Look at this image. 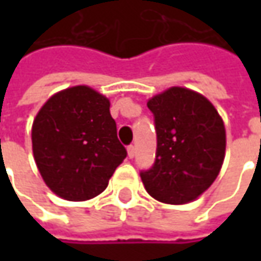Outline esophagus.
Here are the masks:
<instances>
[{
  "mask_svg": "<svg viewBox=\"0 0 261 261\" xmlns=\"http://www.w3.org/2000/svg\"><path fill=\"white\" fill-rule=\"evenodd\" d=\"M136 154V149L135 146L134 145H129L127 146V155H129V158H134Z\"/></svg>",
  "mask_w": 261,
  "mask_h": 261,
  "instance_id": "esophagus-1",
  "label": "esophagus"
}]
</instances>
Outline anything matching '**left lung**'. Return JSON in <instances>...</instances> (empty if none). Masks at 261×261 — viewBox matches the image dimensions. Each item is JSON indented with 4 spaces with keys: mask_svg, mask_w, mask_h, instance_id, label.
<instances>
[{
    "mask_svg": "<svg viewBox=\"0 0 261 261\" xmlns=\"http://www.w3.org/2000/svg\"><path fill=\"white\" fill-rule=\"evenodd\" d=\"M156 132L155 161L141 170L154 199L183 205L215 181L225 155V127L203 95L173 87L148 101Z\"/></svg>",
    "mask_w": 261,
    "mask_h": 261,
    "instance_id": "8db88e82",
    "label": "left lung"
}]
</instances>
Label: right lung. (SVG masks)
Returning a JSON list of instances; mask_svg holds the SVG:
<instances>
[{"instance_id":"obj_1","label":"right lung","mask_w":261,"mask_h":261,"mask_svg":"<svg viewBox=\"0 0 261 261\" xmlns=\"http://www.w3.org/2000/svg\"><path fill=\"white\" fill-rule=\"evenodd\" d=\"M109 109L105 95L78 86L52 95L36 116V164L62 199L80 202L100 195L127 155Z\"/></svg>"}]
</instances>
